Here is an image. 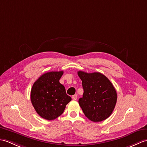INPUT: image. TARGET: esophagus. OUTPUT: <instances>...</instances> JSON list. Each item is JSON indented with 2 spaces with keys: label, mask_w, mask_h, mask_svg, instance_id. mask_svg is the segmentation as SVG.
I'll return each instance as SVG.
<instances>
[{
  "label": "esophagus",
  "mask_w": 147,
  "mask_h": 147,
  "mask_svg": "<svg viewBox=\"0 0 147 147\" xmlns=\"http://www.w3.org/2000/svg\"><path fill=\"white\" fill-rule=\"evenodd\" d=\"M77 98H78L77 95H73V96H72V98H73L74 100H77Z\"/></svg>",
  "instance_id": "esophagus-1"
}]
</instances>
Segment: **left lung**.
I'll use <instances>...</instances> for the list:
<instances>
[{
	"mask_svg": "<svg viewBox=\"0 0 147 147\" xmlns=\"http://www.w3.org/2000/svg\"><path fill=\"white\" fill-rule=\"evenodd\" d=\"M82 81L83 97L79 104L86 117L93 122H100L110 116L117 102V93L113 85L100 73L78 72Z\"/></svg>",
	"mask_w": 147,
	"mask_h": 147,
	"instance_id": "obj_1",
	"label": "left lung"
}]
</instances>
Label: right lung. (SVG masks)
I'll use <instances>...</instances> for the list:
<instances>
[{"label":"right lung","instance_id":"1","mask_svg":"<svg viewBox=\"0 0 147 147\" xmlns=\"http://www.w3.org/2000/svg\"><path fill=\"white\" fill-rule=\"evenodd\" d=\"M63 71H51L42 74L31 90V101L40 117L54 120L61 115L71 100L64 85L59 83Z\"/></svg>","mask_w":147,"mask_h":147}]
</instances>
